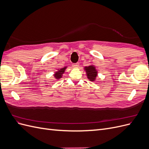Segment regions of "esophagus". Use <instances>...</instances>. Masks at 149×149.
Masks as SVG:
<instances>
[{
    "label": "esophagus",
    "mask_w": 149,
    "mask_h": 149,
    "mask_svg": "<svg viewBox=\"0 0 149 149\" xmlns=\"http://www.w3.org/2000/svg\"><path fill=\"white\" fill-rule=\"evenodd\" d=\"M79 65V63H73V66L74 67V68H78Z\"/></svg>",
    "instance_id": "obj_1"
}]
</instances>
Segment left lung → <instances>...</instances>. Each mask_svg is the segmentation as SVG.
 <instances>
[{"instance_id":"8db88e82","label":"left lung","mask_w":149,"mask_h":149,"mask_svg":"<svg viewBox=\"0 0 149 149\" xmlns=\"http://www.w3.org/2000/svg\"><path fill=\"white\" fill-rule=\"evenodd\" d=\"M86 74L88 76V78L90 81H94L97 76V71L95 69V67L94 66H89L84 68Z\"/></svg>"}]
</instances>
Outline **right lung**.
<instances>
[{
	"mask_svg": "<svg viewBox=\"0 0 149 149\" xmlns=\"http://www.w3.org/2000/svg\"><path fill=\"white\" fill-rule=\"evenodd\" d=\"M66 69V67L63 68H61L60 70H58L57 72H56L55 74H54L55 76V77L56 79H60L62 77V74H63V73L65 72V70Z\"/></svg>",
	"mask_w": 149,
	"mask_h": 149,
	"instance_id": "add662e5",
	"label": "right lung"
}]
</instances>
